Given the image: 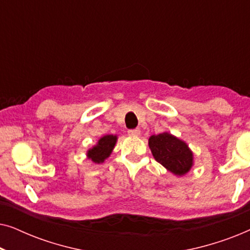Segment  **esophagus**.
Returning a JSON list of instances; mask_svg holds the SVG:
<instances>
[{"label":"esophagus","instance_id":"1","mask_svg":"<svg viewBox=\"0 0 250 250\" xmlns=\"http://www.w3.org/2000/svg\"><path fill=\"white\" fill-rule=\"evenodd\" d=\"M140 133H141V131H140V128L128 129V134L131 135V136H138V135H140Z\"/></svg>","mask_w":250,"mask_h":250}]
</instances>
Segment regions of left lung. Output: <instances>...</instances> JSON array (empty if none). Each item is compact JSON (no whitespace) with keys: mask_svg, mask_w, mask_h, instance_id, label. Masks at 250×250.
I'll return each instance as SVG.
<instances>
[{"mask_svg":"<svg viewBox=\"0 0 250 250\" xmlns=\"http://www.w3.org/2000/svg\"><path fill=\"white\" fill-rule=\"evenodd\" d=\"M149 148L157 162L175 175H183L192 166V152L188 146L168 133L150 136Z\"/></svg>","mask_w":250,"mask_h":250,"instance_id":"8db88e82","label":"left lung"}]
</instances>
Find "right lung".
<instances>
[{"instance_id": "obj_1", "label": "right lung", "mask_w": 250, "mask_h": 250, "mask_svg": "<svg viewBox=\"0 0 250 250\" xmlns=\"http://www.w3.org/2000/svg\"><path fill=\"white\" fill-rule=\"evenodd\" d=\"M117 141V136L115 135H104V138L99 140L98 145L88 150L87 156L88 158L93 160V163L100 164L104 163L105 158H108L109 155H110L111 150L114 149L115 143Z\"/></svg>"}]
</instances>
